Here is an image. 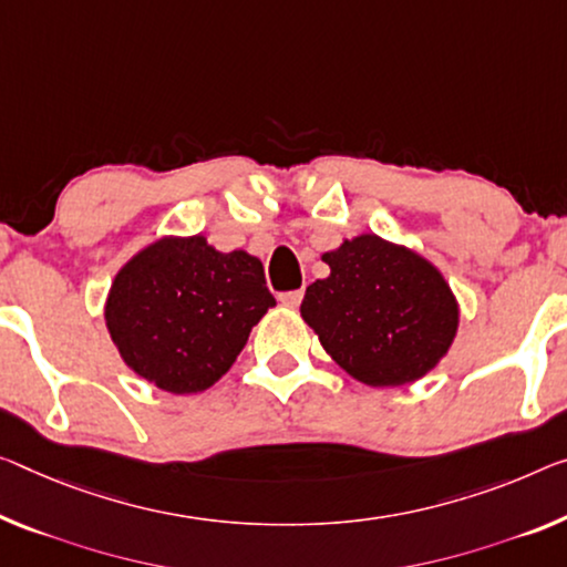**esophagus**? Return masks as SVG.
Instances as JSON below:
<instances>
[{
    "label": "esophagus",
    "mask_w": 567,
    "mask_h": 567,
    "mask_svg": "<svg viewBox=\"0 0 567 567\" xmlns=\"http://www.w3.org/2000/svg\"><path fill=\"white\" fill-rule=\"evenodd\" d=\"M301 299H303V291H286L278 296V301H281V307L286 309H296L301 303Z\"/></svg>",
    "instance_id": "obj_1"
}]
</instances>
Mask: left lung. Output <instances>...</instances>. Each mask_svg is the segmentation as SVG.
<instances>
[{"instance_id": "8db88e82", "label": "left lung", "mask_w": 567, "mask_h": 567, "mask_svg": "<svg viewBox=\"0 0 567 567\" xmlns=\"http://www.w3.org/2000/svg\"><path fill=\"white\" fill-rule=\"evenodd\" d=\"M321 260L329 276L303 293L301 319L347 374L370 388H400L449 354L461 311L429 258L362 233Z\"/></svg>"}]
</instances>
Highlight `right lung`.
<instances>
[{
	"mask_svg": "<svg viewBox=\"0 0 567 567\" xmlns=\"http://www.w3.org/2000/svg\"><path fill=\"white\" fill-rule=\"evenodd\" d=\"M276 307L264 264L197 235H162L113 276L106 329L128 368L172 395L213 388Z\"/></svg>",
	"mask_w": 567,
	"mask_h": 567,
	"instance_id": "obj_1",
	"label": "right lung"
}]
</instances>
